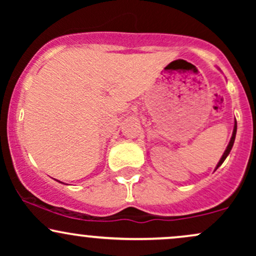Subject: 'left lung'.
I'll return each mask as SVG.
<instances>
[{
    "mask_svg": "<svg viewBox=\"0 0 256 256\" xmlns=\"http://www.w3.org/2000/svg\"><path fill=\"white\" fill-rule=\"evenodd\" d=\"M236 132H237V122H236V119H234V131H232V136H231V140H230V142H228V146H226V149H225L224 154H222V158H220V161H219V162H218V165H216V170L218 168V167L222 166V164L224 162V161H225V158H228V154H230V152H231V149H232V146H234V138H236Z\"/></svg>",
    "mask_w": 256,
    "mask_h": 256,
    "instance_id": "left-lung-1",
    "label": "left lung"
}]
</instances>
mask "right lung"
<instances>
[{"instance_id":"add662e5","label":"right lung","mask_w":256,"mask_h":256,"mask_svg":"<svg viewBox=\"0 0 256 256\" xmlns=\"http://www.w3.org/2000/svg\"><path fill=\"white\" fill-rule=\"evenodd\" d=\"M60 183H61V182H60Z\"/></svg>"}]
</instances>
